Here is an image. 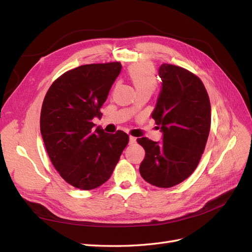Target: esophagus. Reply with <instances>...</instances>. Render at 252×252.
Here are the masks:
<instances>
[{"label": "esophagus", "instance_id": "obj_1", "mask_svg": "<svg viewBox=\"0 0 252 252\" xmlns=\"http://www.w3.org/2000/svg\"><path fill=\"white\" fill-rule=\"evenodd\" d=\"M136 141V139L134 138V136H129V144H134Z\"/></svg>", "mask_w": 252, "mask_h": 252}]
</instances>
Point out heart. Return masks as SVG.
<instances>
[{
	"label": "heart",
	"instance_id": "heart-1",
	"mask_svg": "<svg viewBox=\"0 0 252 252\" xmlns=\"http://www.w3.org/2000/svg\"><path fill=\"white\" fill-rule=\"evenodd\" d=\"M129 78L138 93H141V91H151L152 93L158 84L154 67L148 63H139L130 67Z\"/></svg>",
	"mask_w": 252,
	"mask_h": 252
}]
</instances>
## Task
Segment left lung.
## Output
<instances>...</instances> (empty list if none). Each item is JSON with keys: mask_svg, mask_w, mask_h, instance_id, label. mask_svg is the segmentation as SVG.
Returning a JSON list of instances; mask_svg holds the SVG:
<instances>
[{"mask_svg": "<svg viewBox=\"0 0 252 252\" xmlns=\"http://www.w3.org/2000/svg\"><path fill=\"white\" fill-rule=\"evenodd\" d=\"M158 75L163 83L151 118L161 129L163 142L136 141L145 149L142 178L169 188L190 177L199 164L210 131L211 108L204 84L192 72L162 64Z\"/></svg>", "mask_w": 252, "mask_h": 252, "instance_id": "8db88e82", "label": "left lung"}]
</instances>
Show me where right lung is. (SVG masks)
<instances>
[{"label":"right lung","instance_id":"right-lung-1","mask_svg":"<svg viewBox=\"0 0 252 252\" xmlns=\"http://www.w3.org/2000/svg\"><path fill=\"white\" fill-rule=\"evenodd\" d=\"M122 69L120 62L82 65L61 75L44 97L40 127L47 154L68 184L91 190L108 181L127 146L122 130H94V118Z\"/></svg>","mask_w":252,"mask_h":252}]
</instances>
